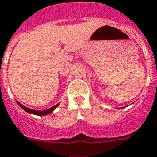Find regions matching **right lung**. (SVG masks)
Segmentation results:
<instances>
[{
    "label": "right lung",
    "instance_id": "1",
    "mask_svg": "<svg viewBox=\"0 0 157 157\" xmlns=\"http://www.w3.org/2000/svg\"><path fill=\"white\" fill-rule=\"evenodd\" d=\"M18 105H19L22 108L24 111H27V112H29V113H31V114H34V115H37V116H45V115L50 114L51 112H52V111H54L56 108L57 107L58 105H59V104L54 105V106H52V107L50 108V109L45 110V111H35V110H32V109H29V108L25 107V106L22 105L21 104H20V103H18Z\"/></svg>",
    "mask_w": 157,
    "mask_h": 157
}]
</instances>
